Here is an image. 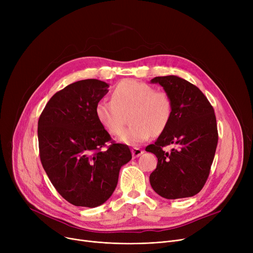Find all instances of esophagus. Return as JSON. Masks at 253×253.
<instances>
[{"label":"esophagus","instance_id":"1","mask_svg":"<svg viewBox=\"0 0 253 253\" xmlns=\"http://www.w3.org/2000/svg\"><path fill=\"white\" fill-rule=\"evenodd\" d=\"M131 153H132V156H133V158H138L139 156H141L143 154V151L139 148H133L131 150Z\"/></svg>","mask_w":253,"mask_h":253}]
</instances>
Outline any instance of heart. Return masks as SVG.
Listing matches in <instances>:
<instances>
[{
	"label": "heart",
	"instance_id": "1",
	"mask_svg": "<svg viewBox=\"0 0 253 253\" xmlns=\"http://www.w3.org/2000/svg\"><path fill=\"white\" fill-rule=\"evenodd\" d=\"M131 111V126L125 129L119 140L128 145H138L154 133L162 132L171 118L172 102L167 93L137 80L120 82L113 91V99L97 102L95 115L98 122L111 134H119L124 114Z\"/></svg>",
	"mask_w": 253,
	"mask_h": 253
}]
</instances>
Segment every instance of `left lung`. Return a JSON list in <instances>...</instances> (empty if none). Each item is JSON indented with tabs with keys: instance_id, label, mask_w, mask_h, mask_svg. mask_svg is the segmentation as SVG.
Returning <instances> with one entry per match:
<instances>
[{
	"instance_id": "obj_1",
	"label": "left lung",
	"mask_w": 253,
	"mask_h": 253,
	"mask_svg": "<svg viewBox=\"0 0 253 253\" xmlns=\"http://www.w3.org/2000/svg\"><path fill=\"white\" fill-rule=\"evenodd\" d=\"M172 102L169 123L155 141L145 148L158 158L150 175L153 190L169 200L195 196L208 178L218 141L214 110L202 91L177 76L156 77ZM175 144L168 153L163 147Z\"/></svg>"
}]
</instances>
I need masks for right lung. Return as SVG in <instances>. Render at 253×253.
I'll return each mask as SVG.
<instances>
[{
	"label": "right lung",
	"instance_id": "obj_1",
	"mask_svg": "<svg viewBox=\"0 0 253 253\" xmlns=\"http://www.w3.org/2000/svg\"><path fill=\"white\" fill-rule=\"evenodd\" d=\"M110 85L87 79L53 95L38 122L40 158L56 191L75 206L94 208L113 195L121 167L132 158L128 145L114 143L95 108Z\"/></svg>",
	"mask_w": 253,
	"mask_h": 253
}]
</instances>
